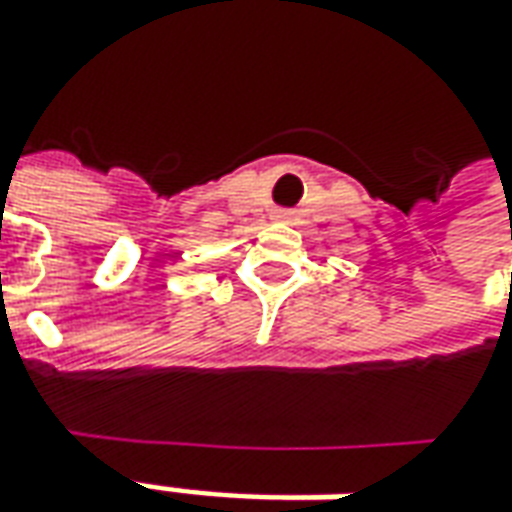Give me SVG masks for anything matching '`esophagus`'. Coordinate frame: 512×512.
<instances>
[{
    "instance_id": "esophagus-1",
    "label": "esophagus",
    "mask_w": 512,
    "mask_h": 512,
    "mask_svg": "<svg viewBox=\"0 0 512 512\" xmlns=\"http://www.w3.org/2000/svg\"><path fill=\"white\" fill-rule=\"evenodd\" d=\"M291 210H274V221H291Z\"/></svg>"
}]
</instances>
